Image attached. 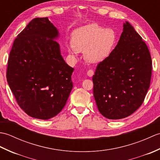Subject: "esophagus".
I'll list each match as a JSON object with an SVG mask.
<instances>
[{
	"label": "esophagus",
	"instance_id": "34e87169",
	"mask_svg": "<svg viewBox=\"0 0 160 160\" xmlns=\"http://www.w3.org/2000/svg\"><path fill=\"white\" fill-rule=\"evenodd\" d=\"M93 74H94V71L92 69L88 70V71H87V76H88L91 77V76H93Z\"/></svg>",
	"mask_w": 160,
	"mask_h": 160
}]
</instances>
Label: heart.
Instances as JSON below:
<instances>
[{
	"mask_svg": "<svg viewBox=\"0 0 160 160\" xmlns=\"http://www.w3.org/2000/svg\"><path fill=\"white\" fill-rule=\"evenodd\" d=\"M115 42L116 34L113 29H104L96 23L89 24L75 30L68 50L73 56L84 52L87 62L99 63L111 55Z\"/></svg>",
	"mask_w": 160,
	"mask_h": 160,
	"instance_id": "1",
	"label": "heart"
}]
</instances>
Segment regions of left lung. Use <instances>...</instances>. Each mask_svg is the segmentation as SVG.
<instances>
[{
	"label": "left lung",
	"mask_w": 160,
	"mask_h": 160,
	"mask_svg": "<svg viewBox=\"0 0 160 160\" xmlns=\"http://www.w3.org/2000/svg\"><path fill=\"white\" fill-rule=\"evenodd\" d=\"M151 74L148 47L126 22L118 45L106 60L98 64L93 76L94 98L100 113L111 120L133 113L143 103Z\"/></svg>",
	"instance_id": "1"
}]
</instances>
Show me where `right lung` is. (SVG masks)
<instances>
[{
  "instance_id": "1",
  "label": "right lung",
  "mask_w": 160,
  "mask_h": 160,
  "mask_svg": "<svg viewBox=\"0 0 160 160\" xmlns=\"http://www.w3.org/2000/svg\"><path fill=\"white\" fill-rule=\"evenodd\" d=\"M57 29L48 18H36L15 38L7 80L19 107L29 116L48 120L65 106L73 88V68L60 55Z\"/></svg>"
}]
</instances>
